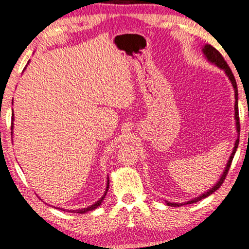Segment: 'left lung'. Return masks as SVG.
<instances>
[{
    "instance_id": "8db88e82",
    "label": "left lung",
    "mask_w": 249,
    "mask_h": 249,
    "mask_svg": "<svg viewBox=\"0 0 249 249\" xmlns=\"http://www.w3.org/2000/svg\"><path fill=\"white\" fill-rule=\"evenodd\" d=\"M203 53L206 56V58L209 59L210 62L214 63L216 66H219L220 69L225 70L226 74L229 76L231 83H232V87L234 89V98H236V103H234V118H236V125H237V132H238V138L236 140V143H234V148H233V151L231 153L230 158L228 160V163H227V167L225 171H223L221 178H220L218 183L215 184V186H213L211 190L206 192V193L202 194L201 196H198V197H196L194 199H192V201H188L187 203H185V204H192V203H196L197 201H201L202 198H205L208 197L209 195H211L212 193H214L216 190H219L220 186L223 184V181H225L227 175H228V171H229V168L231 166V162H232V159H233V156L234 153H236V150L238 148V144H239V134H240V123H239V113H238V88H237V83H236V79H234L233 76V73L231 71L229 65L227 64V62L225 61V58H223V56L220 54L219 51H216L214 47L211 46V45H205L204 48H203ZM167 205L169 206H180V205H184V204H178V203H170V202H166Z\"/></svg>"
}]
</instances>
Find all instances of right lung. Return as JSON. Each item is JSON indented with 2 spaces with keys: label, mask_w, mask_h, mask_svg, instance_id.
Instances as JSON below:
<instances>
[{
  "label": "right lung",
  "mask_w": 249,
  "mask_h": 249,
  "mask_svg": "<svg viewBox=\"0 0 249 249\" xmlns=\"http://www.w3.org/2000/svg\"><path fill=\"white\" fill-rule=\"evenodd\" d=\"M12 120H13V117H12ZM12 127H13V126H12V124H11V129H12ZM108 187H109V180L107 181V188H106V192H105V195L103 196V197H101V198L99 199V201L94 203L93 205L89 206V208H87V209H82V210H78V211H76V212H78V213H86V212H88V211H92V210H94L96 208H98V206H99V205L101 204V202H103V199H104L105 196H106V193H107V191H108Z\"/></svg>",
  "instance_id": "right-lung-1"
}]
</instances>
